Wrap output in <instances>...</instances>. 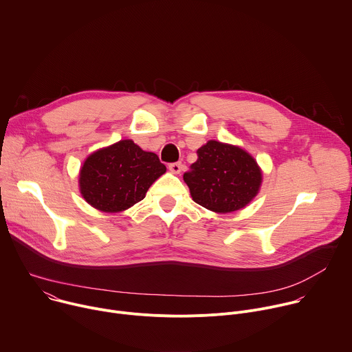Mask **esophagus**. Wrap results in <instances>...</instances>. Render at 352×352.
<instances>
[{
	"instance_id": "34e87169",
	"label": "esophagus",
	"mask_w": 352,
	"mask_h": 352,
	"mask_svg": "<svg viewBox=\"0 0 352 352\" xmlns=\"http://www.w3.org/2000/svg\"><path fill=\"white\" fill-rule=\"evenodd\" d=\"M182 168H184V164H182L181 162L170 163V164H168V170H170L171 173H174V174H179V173L182 171Z\"/></svg>"
}]
</instances>
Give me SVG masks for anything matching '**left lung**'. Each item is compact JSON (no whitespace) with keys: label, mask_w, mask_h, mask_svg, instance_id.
Returning a JSON list of instances; mask_svg holds the SVG:
<instances>
[{"label":"left lung","mask_w":352,"mask_h":352,"mask_svg":"<svg viewBox=\"0 0 352 352\" xmlns=\"http://www.w3.org/2000/svg\"><path fill=\"white\" fill-rule=\"evenodd\" d=\"M197 160L184 174L192 199L216 213L245 208L261 186L262 173L245 150L217 140L197 148Z\"/></svg>","instance_id":"8db88e82"}]
</instances>
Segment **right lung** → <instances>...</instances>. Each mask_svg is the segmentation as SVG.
Returning <instances> with one entry per match:
<instances>
[{
  "label": "right lung",
  "instance_id": "right-lung-1",
  "mask_svg": "<svg viewBox=\"0 0 352 352\" xmlns=\"http://www.w3.org/2000/svg\"><path fill=\"white\" fill-rule=\"evenodd\" d=\"M164 173L166 166L157 155L125 139L86 159L79 177L80 193L93 208L117 213L140 202Z\"/></svg>",
  "mask_w": 352,
  "mask_h": 352
}]
</instances>
